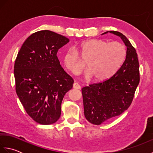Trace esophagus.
Here are the masks:
<instances>
[{"label":"esophagus","mask_w":153,"mask_h":153,"mask_svg":"<svg viewBox=\"0 0 153 153\" xmlns=\"http://www.w3.org/2000/svg\"><path fill=\"white\" fill-rule=\"evenodd\" d=\"M73 88L76 89H79L81 88V86L79 85V83L75 82L73 84Z\"/></svg>","instance_id":"1"}]
</instances>
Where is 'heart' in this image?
<instances>
[{
    "label": "heart",
    "mask_w": 153,
    "mask_h": 153,
    "mask_svg": "<svg viewBox=\"0 0 153 153\" xmlns=\"http://www.w3.org/2000/svg\"><path fill=\"white\" fill-rule=\"evenodd\" d=\"M74 48L86 63L88 76L95 82L112 76L121 66L126 54L125 46L119 42L110 43L97 39L84 41ZM82 61L72 48L64 54V66L74 75H78L85 69V64Z\"/></svg>",
    "instance_id": "1"
}]
</instances>
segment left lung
Returning a JSON list of instances; mask_svg holds the SVG:
<instances>
[{
  "instance_id": "left-lung-1",
  "label": "left lung",
  "mask_w": 153,
  "mask_h": 153,
  "mask_svg": "<svg viewBox=\"0 0 153 153\" xmlns=\"http://www.w3.org/2000/svg\"><path fill=\"white\" fill-rule=\"evenodd\" d=\"M110 32L122 39L127 47L126 59L116 73L103 82L82 88L84 114L88 121L100 125L129 108L139 83V65L135 48L124 35Z\"/></svg>"
}]
</instances>
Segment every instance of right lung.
<instances>
[{
    "instance_id": "obj_1",
    "label": "right lung",
    "mask_w": 153,
    "mask_h": 153,
    "mask_svg": "<svg viewBox=\"0 0 153 153\" xmlns=\"http://www.w3.org/2000/svg\"><path fill=\"white\" fill-rule=\"evenodd\" d=\"M69 41L49 30L35 32L25 41L16 57V93L27 114L40 124H52L59 119L62 101L73 87L74 79L56 55Z\"/></svg>"
}]
</instances>
